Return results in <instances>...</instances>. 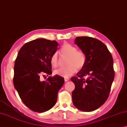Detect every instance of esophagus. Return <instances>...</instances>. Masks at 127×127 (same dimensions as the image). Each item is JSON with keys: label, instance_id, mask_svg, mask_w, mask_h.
Masks as SVG:
<instances>
[{"label": "esophagus", "instance_id": "obj_1", "mask_svg": "<svg viewBox=\"0 0 127 127\" xmlns=\"http://www.w3.org/2000/svg\"><path fill=\"white\" fill-rule=\"evenodd\" d=\"M64 80H65V82H67V81L69 80V78H68V77H65V78L64 79Z\"/></svg>", "mask_w": 127, "mask_h": 127}]
</instances>
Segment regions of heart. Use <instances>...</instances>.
<instances>
[{
    "mask_svg": "<svg viewBox=\"0 0 127 127\" xmlns=\"http://www.w3.org/2000/svg\"><path fill=\"white\" fill-rule=\"evenodd\" d=\"M61 53L64 56L67 57L66 60L65 67H60L54 71V74L63 77L71 76L76 71V70H81L86 63V56L83 51L77 50L76 47L69 43L64 44L61 48ZM51 65L56 67L59 65V57L57 53H54L50 59Z\"/></svg>",
    "mask_w": 127,
    "mask_h": 127,
    "instance_id": "b5f03b06",
    "label": "heart"
}]
</instances>
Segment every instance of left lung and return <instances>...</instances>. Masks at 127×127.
<instances>
[{"label": "left lung", "mask_w": 127, "mask_h": 127, "mask_svg": "<svg viewBox=\"0 0 127 127\" xmlns=\"http://www.w3.org/2000/svg\"><path fill=\"white\" fill-rule=\"evenodd\" d=\"M75 43L85 53L86 63L77 76L71 78L75 86L72 102L79 110L92 112L103 105L110 94L114 78L113 59L106 46L99 39L77 37Z\"/></svg>", "instance_id": "obj_1"}]
</instances>
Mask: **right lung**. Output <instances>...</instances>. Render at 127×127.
<instances>
[{"instance_id": "obj_1", "label": "right lung", "mask_w": 127, "mask_h": 127, "mask_svg": "<svg viewBox=\"0 0 127 127\" xmlns=\"http://www.w3.org/2000/svg\"><path fill=\"white\" fill-rule=\"evenodd\" d=\"M58 49V43L39 38L28 42L20 49L15 61L13 84L23 103L34 112L43 113L55 105L64 79L52 74L51 56Z\"/></svg>"}]
</instances>
